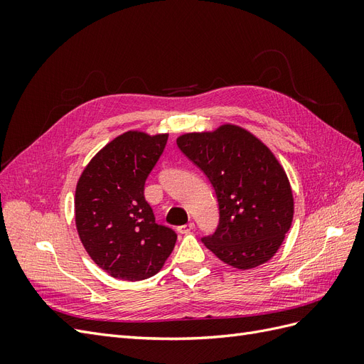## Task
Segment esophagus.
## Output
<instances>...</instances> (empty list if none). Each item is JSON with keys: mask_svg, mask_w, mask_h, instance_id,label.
<instances>
[{"mask_svg": "<svg viewBox=\"0 0 364 364\" xmlns=\"http://www.w3.org/2000/svg\"><path fill=\"white\" fill-rule=\"evenodd\" d=\"M193 229H194V223L190 222V223H186V225L178 226V232H179V234H188L190 230H193Z\"/></svg>", "mask_w": 364, "mask_h": 364, "instance_id": "obj_1", "label": "esophagus"}]
</instances>
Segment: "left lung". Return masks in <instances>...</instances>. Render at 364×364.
<instances>
[{
	"mask_svg": "<svg viewBox=\"0 0 364 364\" xmlns=\"http://www.w3.org/2000/svg\"><path fill=\"white\" fill-rule=\"evenodd\" d=\"M176 142L215 190L220 222L213 235L202 238L203 245L240 270L267 262L294 213L289 178L272 150L237 124L183 134Z\"/></svg>",
	"mask_w": 364,
	"mask_h": 364,
	"instance_id": "left-lung-1",
	"label": "left lung"
}]
</instances>
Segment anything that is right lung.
<instances>
[{
	"instance_id": "1",
	"label": "right lung",
	"mask_w": 364,
	"mask_h": 364,
	"mask_svg": "<svg viewBox=\"0 0 364 364\" xmlns=\"http://www.w3.org/2000/svg\"><path fill=\"white\" fill-rule=\"evenodd\" d=\"M168 134L129 130L86 165L75 186V228L87 255L112 278L141 281L156 274L176 245L173 229L158 225L144 183Z\"/></svg>"
}]
</instances>
